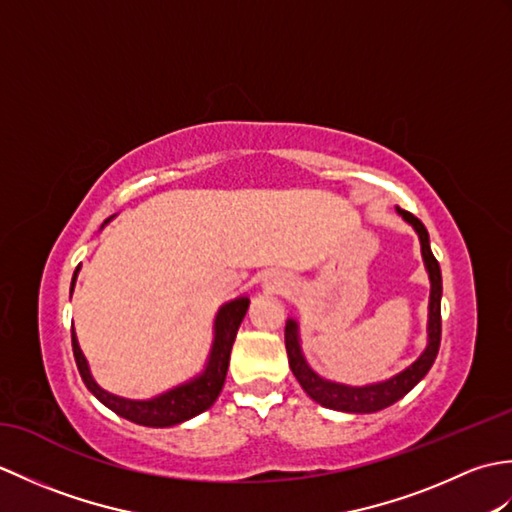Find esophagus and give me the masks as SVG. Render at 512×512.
Segmentation results:
<instances>
[{
  "mask_svg": "<svg viewBox=\"0 0 512 512\" xmlns=\"http://www.w3.org/2000/svg\"><path fill=\"white\" fill-rule=\"evenodd\" d=\"M273 288H277V281H273Z\"/></svg>",
  "mask_w": 512,
  "mask_h": 512,
  "instance_id": "esophagus-1",
  "label": "esophagus"
}]
</instances>
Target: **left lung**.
<instances>
[{
	"label": "left lung",
	"instance_id": "obj_1",
	"mask_svg": "<svg viewBox=\"0 0 512 512\" xmlns=\"http://www.w3.org/2000/svg\"><path fill=\"white\" fill-rule=\"evenodd\" d=\"M398 215L405 220L413 231H416L420 239V253L424 270L429 275V319H427V347H424L422 354L407 365L402 372L394 374L391 378L378 380V383H367V385H345L336 383V380L319 376L314 369L308 365L306 356L301 350V336H299V321L288 319L286 321V352H288V363L292 374L299 380L303 391L319 405L334 409V411H345V413H374L394 405L405 394L416 387L420 380L427 376L433 361H436L438 350H440V334H442V319H440V301H442V273L438 259L433 257L431 246H429V233L424 224L413 217L411 213L396 209Z\"/></svg>",
	"mask_w": 512,
	"mask_h": 512
}]
</instances>
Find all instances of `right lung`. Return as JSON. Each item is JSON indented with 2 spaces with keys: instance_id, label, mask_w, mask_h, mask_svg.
<instances>
[{
  "instance_id": "obj_1",
  "label": "right lung",
  "mask_w": 512,
  "mask_h": 512,
  "mask_svg": "<svg viewBox=\"0 0 512 512\" xmlns=\"http://www.w3.org/2000/svg\"><path fill=\"white\" fill-rule=\"evenodd\" d=\"M110 220H105V224ZM79 270H81V266H76L74 275H72L70 297L74 292ZM248 303H250L248 297H235L231 301H226L224 306H220V310H217V314H215V321H213L211 352H209V356H206L202 372L195 374L189 380H184V383H180L176 387L162 391V394H158L154 398H145V400L125 398V396H116V394H112V391L103 389L94 380V376L90 372V365H88V358H85L81 345H79V339H76V332L72 328V352H74L76 367H79V374L83 378L85 387H88L107 409H112L121 418H127L136 424H143V427H173V424L187 422L195 416H200L202 411L209 409L217 400V396H220L224 380H226V372H228V361H231L235 336H237L239 325H242V321L246 317Z\"/></svg>"
}]
</instances>
